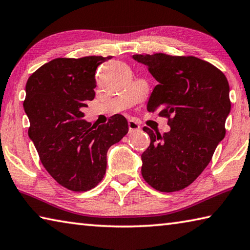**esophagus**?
<instances>
[{
	"label": "esophagus",
	"instance_id": "obj_1",
	"mask_svg": "<svg viewBox=\"0 0 250 250\" xmlns=\"http://www.w3.org/2000/svg\"><path fill=\"white\" fill-rule=\"evenodd\" d=\"M128 126H129V132H130V133L135 132V131H139V130L141 129L140 125H139L138 122L134 121V120H129Z\"/></svg>",
	"mask_w": 250,
	"mask_h": 250
}]
</instances>
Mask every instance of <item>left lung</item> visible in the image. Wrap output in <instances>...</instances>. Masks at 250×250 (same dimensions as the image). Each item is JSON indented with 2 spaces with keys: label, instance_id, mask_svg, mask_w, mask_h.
I'll return each mask as SVG.
<instances>
[{
  "label": "left lung",
  "instance_id": "left-lung-1",
  "mask_svg": "<svg viewBox=\"0 0 250 250\" xmlns=\"http://www.w3.org/2000/svg\"><path fill=\"white\" fill-rule=\"evenodd\" d=\"M159 83L147 110L167 117L161 135L145 126L151 143L141 155L142 176L160 192L185 188L204 171L225 137L229 84L221 70L193 56L133 55Z\"/></svg>",
  "mask_w": 250,
  "mask_h": 250
}]
</instances>
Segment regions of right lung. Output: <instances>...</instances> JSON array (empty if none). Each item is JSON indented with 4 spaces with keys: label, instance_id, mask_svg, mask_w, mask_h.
I'll return each mask as SVG.
<instances>
[{
    "label": "right lung",
    "instance_id": "1",
    "mask_svg": "<svg viewBox=\"0 0 250 250\" xmlns=\"http://www.w3.org/2000/svg\"><path fill=\"white\" fill-rule=\"evenodd\" d=\"M110 58L53 59L32 74L25 87L29 138L46 171L70 191L94 188L104 179L108 149L128 133L121 115L98 128L83 119V109L95 98L97 67Z\"/></svg>",
    "mask_w": 250,
    "mask_h": 250
}]
</instances>
